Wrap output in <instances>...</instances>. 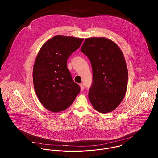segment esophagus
<instances>
[{
  "label": "esophagus",
  "instance_id": "34e87169",
  "mask_svg": "<svg viewBox=\"0 0 158 158\" xmlns=\"http://www.w3.org/2000/svg\"><path fill=\"white\" fill-rule=\"evenodd\" d=\"M79 85H80V87H81V91H83V90L84 89V84H82V83H81V84H79Z\"/></svg>",
  "mask_w": 158,
  "mask_h": 158
}]
</instances>
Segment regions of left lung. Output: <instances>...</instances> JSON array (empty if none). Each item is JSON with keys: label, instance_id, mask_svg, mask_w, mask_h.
Instances as JSON below:
<instances>
[{"label": "left lung", "instance_id": "obj_1", "mask_svg": "<svg viewBox=\"0 0 158 158\" xmlns=\"http://www.w3.org/2000/svg\"><path fill=\"white\" fill-rule=\"evenodd\" d=\"M81 51L91 61L93 79L89 99L101 113L113 111L125 97L128 72L118 45L106 37L85 39Z\"/></svg>", "mask_w": 158, "mask_h": 158}]
</instances>
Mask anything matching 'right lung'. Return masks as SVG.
<instances>
[{"label": "right lung", "mask_w": 158, "mask_h": 158, "mask_svg": "<svg viewBox=\"0 0 158 158\" xmlns=\"http://www.w3.org/2000/svg\"><path fill=\"white\" fill-rule=\"evenodd\" d=\"M83 40L56 35L42 45L37 55L32 74L34 89L42 105L52 112L68 108L80 92L67 68V61Z\"/></svg>", "instance_id": "1"}]
</instances>
